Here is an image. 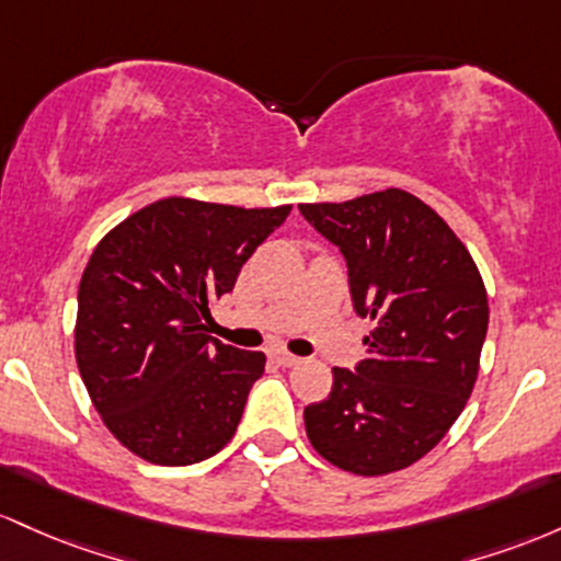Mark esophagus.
I'll use <instances>...</instances> for the list:
<instances>
[{"label": "esophagus", "mask_w": 561, "mask_h": 561, "mask_svg": "<svg viewBox=\"0 0 561 561\" xmlns=\"http://www.w3.org/2000/svg\"><path fill=\"white\" fill-rule=\"evenodd\" d=\"M273 360L278 363V365H283V368H291V365H299V357L291 355V352H286V350H275L273 352Z\"/></svg>", "instance_id": "34e87169"}]
</instances>
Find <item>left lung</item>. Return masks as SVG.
<instances>
[{"label":"left lung","instance_id":"8db88e82","mask_svg":"<svg viewBox=\"0 0 561 561\" xmlns=\"http://www.w3.org/2000/svg\"><path fill=\"white\" fill-rule=\"evenodd\" d=\"M342 249L363 336L357 370L333 368L331 394L305 408L312 448L360 477L408 469L461 416L480 374L488 291L461 238L400 191L299 204Z\"/></svg>","mask_w":561,"mask_h":561}]
</instances>
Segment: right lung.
Listing matches in <instances>:
<instances>
[{
	"mask_svg": "<svg viewBox=\"0 0 561 561\" xmlns=\"http://www.w3.org/2000/svg\"><path fill=\"white\" fill-rule=\"evenodd\" d=\"M288 211L169 196L94 247L79 283L77 365L103 424L142 461L187 467L236 434L264 355L217 342L204 320Z\"/></svg>",
	"mask_w": 561,
	"mask_h": 561,
	"instance_id": "obj_1",
	"label": "right lung"
}]
</instances>
